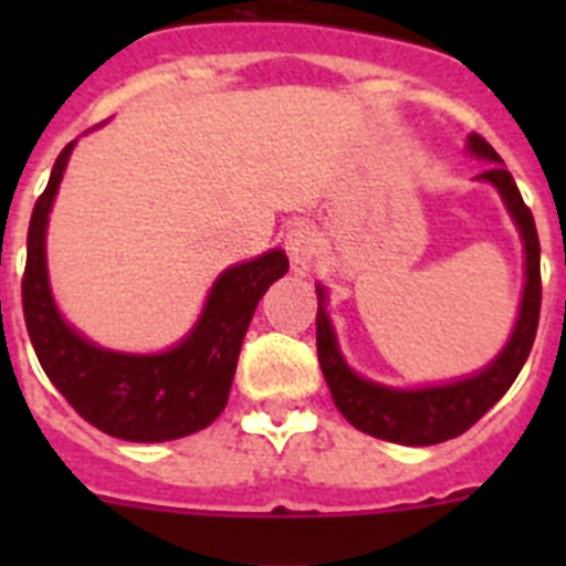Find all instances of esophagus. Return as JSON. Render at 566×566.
Segmentation results:
<instances>
[{
  "instance_id": "34e87169",
  "label": "esophagus",
  "mask_w": 566,
  "mask_h": 566,
  "mask_svg": "<svg viewBox=\"0 0 566 566\" xmlns=\"http://www.w3.org/2000/svg\"><path fill=\"white\" fill-rule=\"evenodd\" d=\"M286 252L297 274H308L317 258V232L308 223H294L286 234Z\"/></svg>"
}]
</instances>
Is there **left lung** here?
<instances>
[{"mask_svg":"<svg viewBox=\"0 0 566 566\" xmlns=\"http://www.w3.org/2000/svg\"><path fill=\"white\" fill-rule=\"evenodd\" d=\"M468 149L482 161L493 164L479 178L499 189L524 240V277L527 280H524L516 328L510 334L502 354L488 368L468 379L431 385V388H411V391L385 388L371 379L357 377L339 354L332 319L326 314V292L317 286V359L334 405L354 428L385 442L439 444L468 431L470 424H476L507 394L522 365L527 363L533 339H536L538 312H542V247H538L536 221L527 203L522 201L513 175L502 167L504 161L496 149L476 133L468 138Z\"/></svg>","mask_w":566,"mask_h":566,"instance_id":"left-lung-1","label":"left lung"}]
</instances>
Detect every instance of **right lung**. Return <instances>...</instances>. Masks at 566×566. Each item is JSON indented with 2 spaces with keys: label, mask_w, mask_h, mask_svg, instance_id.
Segmentation results:
<instances>
[{
  "label": "right lung",
  "mask_w": 566,
  "mask_h": 566,
  "mask_svg": "<svg viewBox=\"0 0 566 566\" xmlns=\"http://www.w3.org/2000/svg\"><path fill=\"white\" fill-rule=\"evenodd\" d=\"M73 144L59 153L28 229L22 308L30 343L50 382L98 431L127 442H167L201 431L221 417L238 354L258 300L289 272L283 249L229 266L214 280L201 319L161 354H118L73 332L59 314L48 283L44 232Z\"/></svg>",
  "instance_id": "right-lung-1"
}]
</instances>
